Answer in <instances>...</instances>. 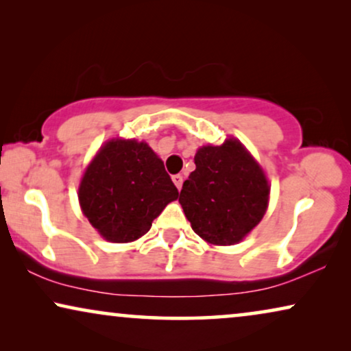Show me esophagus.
Returning <instances> with one entry per match:
<instances>
[{
    "label": "esophagus",
    "mask_w": 351,
    "mask_h": 351,
    "mask_svg": "<svg viewBox=\"0 0 351 351\" xmlns=\"http://www.w3.org/2000/svg\"><path fill=\"white\" fill-rule=\"evenodd\" d=\"M172 182H174L177 189L182 190V184H184V177H182L180 174H177V176H172Z\"/></svg>",
    "instance_id": "34e87169"
}]
</instances>
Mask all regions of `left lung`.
I'll return each mask as SVG.
<instances>
[{
    "label": "left lung",
    "instance_id": "left-lung-1",
    "mask_svg": "<svg viewBox=\"0 0 351 351\" xmlns=\"http://www.w3.org/2000/svg\"><path fill=\"white\" fill-rule=\"evenodd\" d=\"M195 165L179 196L191 228L215 246L239 243L268 208L270 185L262 167L237 138L201 147Z\"/></svg>",
    "mask_w": 351,
    "mask_h": 351
}]
</instances>
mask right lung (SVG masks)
Instances as JSON below:
<instances>
[{"mask_svg": "<svg viewBox=\"0 0 351 351\" xmlns=\"http://www.w3.org/2000/svg\"><path fill=\"white\" fill-rule=\"evenodd\" d=\"M78 198L90 225L112 243H131L179 191L145 142L113 138L100 148L81 179Z\"/></svg>", "mask_w": 351, "mask_h": 351, "instance_id": "add662e5", "label": "right lung"}]
</instances>
